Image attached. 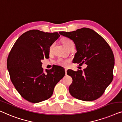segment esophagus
<instances>
[{
    "label": "esophagus",
    "instance_id": "34e87169",
    "mask_svg": "<svg viewBox=\"0 0 122 122\" xmlns=\"http://www.w3.org/2000/svg\"><path fill=\"white\" fill-rule=\"evenodd\" d=\"M65 73H66V75H67V69H66V68H65Z\"/></svg>",
    "mask_w": 122,
    "mask_h": 122
}]
</instances>
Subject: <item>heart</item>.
Here are the masks:
<instances>
[{
  "label": "heart",
  "instance_id": "heart-1",
  "mask_svg": "<svg viewBox=\"0 0 122 122\" xmlns=\"http://www.w3.org/2000/svg\"><path fill=\"white\" fill-rule=\"evenodd\" d=\"M62 43L64 45V46L66 47L67 49H68L70 46H71L73 44V42L72 41L71 39H68V38H65L62 40ZM53 46V44L51 45L49 47V51H51V50H52ZM66 63H67V61L65 60H60L59 61V64L61 65L62 66H66Z\"/></svg>",
  "mask_w": 122,
  "mask_h": 122
}]
</instances>
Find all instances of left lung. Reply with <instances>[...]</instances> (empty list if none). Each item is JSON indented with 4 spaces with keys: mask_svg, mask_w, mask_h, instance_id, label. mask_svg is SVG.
<instances>
[{
    "mask_svg": "<svg viewBox=\"0 0 122 122\" xmlns=\"http://www.w3.org/2000/svg\"><path fill=\"white\" fill-rule=\"evenodd\" d=\"M59 33L72 40L76 45L77 52L73 62L87 65L83 71L67 70V73L72 78L70 93L84 101L98 99L113 78L114 57L111 47L100 35L86 27Z\"/></svg>",
    "mask_w": 122,
    "mask_h": 122,
    "instance_id": "left-lung-1",
    "label": "left lung"
}]
</instances>
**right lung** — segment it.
Listing matches in <instances>:
<instances>
[{"instance_id":"obj_1","label":"right lung","mask_w":122,"mask_h":122,"mask_svg":"<svg viewBox=\"0 0 122 122\" xmlns=\"http://www.w3.org/2000/svg\"><path fill=\"white\" fill-rule=\"evenodd\" d=\"M60 36L58 32L31 30L20 36L10 51L7 68L10 80L23 98L39 103L52 95L54 87L65 75L63 68H42V60L49 57V47Z\"/></svg>"}]
</instances>
